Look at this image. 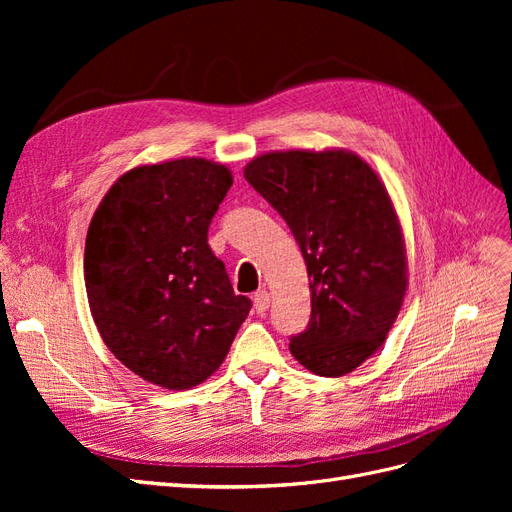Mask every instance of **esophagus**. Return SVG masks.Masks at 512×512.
<instances>
[{"label": "esophagus", "instance_id": "obj_1", "mask_svg": "<svg viewBox=\"0 0 512 512\" xmlns=\"http://www.w3.org/2000/svg\"><path fill=\"white\" fill-rule=\"evenodd\" d=\"M254 309L258 314H265L267 309H269V303H271V299H269V292L267 290H258V292H254Z\"/></svg>", "mask_w": 512, "mask_h": 512}]
</instances>
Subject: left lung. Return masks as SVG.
<instances>
[{"instance_id": "8db88e82", "label": "left lung", "mask_w": 512, "mask_h": 512, "mask_svg": "<svg viewBox=\"0 0 512 512\" xmlns=\"http://www.w3.org/2000/svg\"><path fill=\"white\" fill-rule=\"evenodd\" d=\"M297 239L312 292L307 329L290 339L305 369L339 378L376 354L408 290L393 200L348 149L269 151L243 170Z\"/></svg>"}]
</instances>
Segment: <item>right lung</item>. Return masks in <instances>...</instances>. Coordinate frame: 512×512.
<instances>
[{
    "label": "right lung",
    "mask_w": 512,
    "mask_h": 512,
    "mask_svg": "<svg viewBox=\"0 0 512 512\" xmlns=\"http://www.w3.org/2000/svg\"><path fill=\"white\" fill-rule=\"evenodd\" d=\"M230 185V168L205 158L136 166L87 230L85 288L104 344L170 391L205 382L250 314L252 301L235 294L207 243Z\"/></svg>",
    "instance_id": "1"
}]
</instances>
